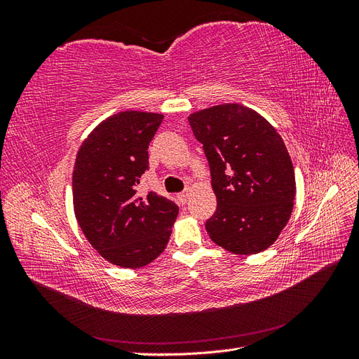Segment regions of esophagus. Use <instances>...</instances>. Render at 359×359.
Wrapping results in <instances>:
<instances>
[{
	"label": "esophagus",
	"mask_w": 359,
	"mask_h": 359,
	"mask_svg": "<svg viewBox=\"0 0 359 359\" xmlns=\"http://www.w3.org/2000/svg\"><path fill=\"white\" fill-rule=\"evenodd\" d=\"M178 199H180V202H187V199H189V190H184V191H181V193H178Z\"/></svg>",
	"instance_id": "obj_1"
}]
</instances>
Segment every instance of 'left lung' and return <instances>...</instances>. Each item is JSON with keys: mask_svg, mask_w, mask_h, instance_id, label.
Instances as JSON below:
<instances>
[{"mask_svg": "<svg viewBox=\"0 0 359 359\" xmlns=\"http://www.w3.org/2000/svg\"><path fill=\"white\" fill-rule=\"evenodd\" d=\"M203 145L217 210L205 227L233 255L268 248L287 224L295 199V173L283 139L264 116L227 103L189 116Z\"/></svg>", "mask_w": 359, "mask_h": 359, "instance_id": "1", "label": "left lung"}]
</instances>
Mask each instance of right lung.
<instances>
[{"mask_svg":"<svg viewBox=\"0 0 359 359\" xmlns=\"http://www.w3.org/2000/svg\"><path fill=\"white\" fill-rule=\"evenodd\" d=\"M163 115L126 111L83 140L73 170L74 214L90 244L111 264L145 266L166 248L178 206L156 191L137 196L148 147Z\"/></svg>","mask_w":359,"mask_h":359,"instance_id":"obj_1","label":"right lung"}]
</instances>
